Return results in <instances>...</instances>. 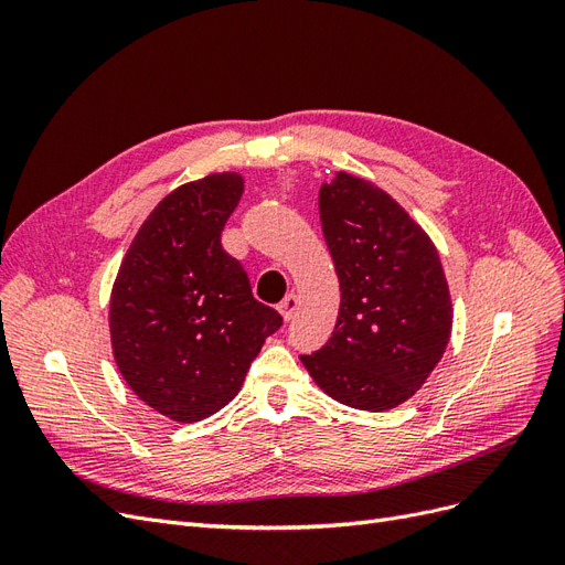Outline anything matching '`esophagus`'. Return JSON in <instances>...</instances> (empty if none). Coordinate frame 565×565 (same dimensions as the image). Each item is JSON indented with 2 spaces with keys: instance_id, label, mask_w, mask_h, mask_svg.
Masks as SVG:
<instances>
[{
  "instance_id": "34e87169",
  "label": "esophagus",
  "mask_w": 565,
  "mask_h": 565,
  "mask_svg": "<svg viewBox=\"0 0 565 565\" xmlns=\"http://www.w3.org/2000/svg\"><path fill=\"white\" fill-rule=\"evenodd\" d=\"M297 309H299V297H297V295H287V297L280 301V313H282L285 320L292 318V316L297 313Z\"/></svg>"
}]
</instances>
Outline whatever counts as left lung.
I'll return each instance as SVG.
<instances>
[{
    "instance_id": "8db88e82",
    "label": "left lung",
    "mask_w": 565,
    "mask_h": 565,
    "mask_svg": "<svg viewBox=\"0 0 565 565\" xmlns=\"http://www.w3.org/2000/svg\"><path fill=\"white\" fill-rule=\"evenodd\" d=\"M318 207L341 303L330 341L301 363L334 401L382 413L415 396L446 353V273L429 235L374 183L339 172Z\"/></svg>"
}]
</instances>
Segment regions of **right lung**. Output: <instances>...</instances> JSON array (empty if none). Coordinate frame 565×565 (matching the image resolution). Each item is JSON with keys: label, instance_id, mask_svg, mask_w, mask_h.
<instances>
[{"label": "right lung", "instance_id": "add662e5", "mask_svg": "<svg viewBox=\"0 0 565 565\" xmlns=\"http://www.w3.org/2000/svg\"><path fill=\"white\" fill-rule=\"evenodd\" d=\"M243 183L224 172L169 193L136 233L113 285L115 363L136 396L174 422L191 424L228 405L266 337L282 324L221 247Z\"/></svg>", "mask_w": 565, "mask_h": 565}]
</instances>
